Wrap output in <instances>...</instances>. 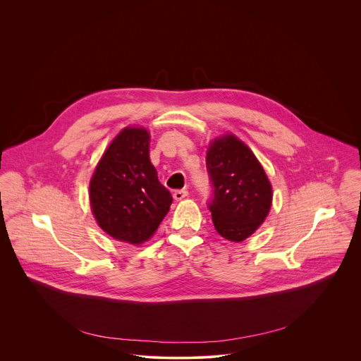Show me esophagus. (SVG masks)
Masks as SVG:
<instances>
[{
	"label": "esophagus",
	"instance_id": "esophagus-1",
	"mask_svg": "<svg viewBox=\"0 0 361 361\" xmlns=\"http://www.w3.org/2000/svg\"><path fill=\"white\" fill-rule=\"evenodd\" d=\"M187 195H188V191H187L185 188H183V190H176V191H174V194H173L174 200H177V201H180V200L185 198Z\"/></svg>",
	"mask_w": 361,
	"mask_h": 361
}]
</instances>
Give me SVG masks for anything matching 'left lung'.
<instances>
[{
    "instance_id": "obj_1",
    "label": "left lung",
    "mask_w": 361,
    "mask_h": 361,
    "mask_svg": "<svg viewBox=\"0 0 361 361\" xmlns=\"http://www.w3.org/2000/svg\"><path fill=\"white\" fill-rule=\"evenodd\" d=\"M205 164L213 188L207 207L214 227L224 238L240 243L270 212V181L251 149L234 135L212 142Z\"/></svg>"
}]
</instances>
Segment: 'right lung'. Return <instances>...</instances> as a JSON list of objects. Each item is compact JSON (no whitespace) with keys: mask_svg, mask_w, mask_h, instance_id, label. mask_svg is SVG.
<instances>
[{"mask_svg":"<svg viewBox=\"0 0 361 361\" xmlns=\"http://www.w3.org/2000/svg\"><path fill=\"white\" fill-rule=\"evenodd\" d=\"M149 134L124 128L110 144L90 183L98 226L113 238L141 244L159 228L173 202L149 161Z\"/></svg>","mask_w":361,"mask_h":361,"instance_id":"add662e5","label":"right lung"}]
</instances>
